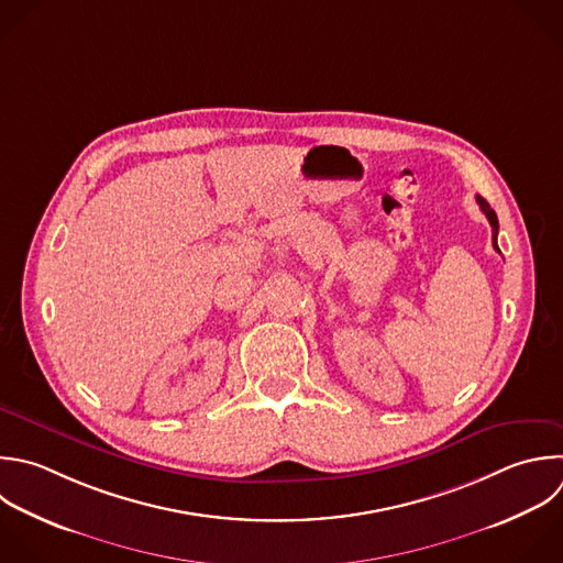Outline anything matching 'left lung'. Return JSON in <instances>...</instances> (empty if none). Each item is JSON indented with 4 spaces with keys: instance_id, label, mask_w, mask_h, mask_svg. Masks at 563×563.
I'll return each instance as SVG.
<instances>
[{
    "instance_id": "1",
    "label": "left lung",
    "mask_w": 563,
    "mask_h": 563,
    "mask_svg": "<svg viewBox=\"0 0 563 563\" xmlns=\"http://www.w3.org/2000/svg\"><path fill=\"white\" fill-rule=\"evenodd\" d=\"M475 200H477V205H479L482 213L488 218V224H490V229H493V249L499 253V246H497V231H499V224H497V216H495V211L490 209V205H488V202H486L482 196H477Z\"/></svg>"
}]
</instances>
